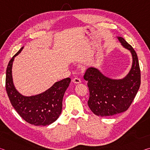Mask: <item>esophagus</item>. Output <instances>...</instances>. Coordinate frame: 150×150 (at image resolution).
Wrapping results in <instances>:
<instances>
[{
    "label": "esophagus",
    "mask_w": 150,
    "mask_h": 150,
    "mask_svg": "<svg viewBox=\"0 0 150 150\" xmlns=\"http://www.w3.org/2000/svg\"><path fill=\"white\" fill-rule=\"evenodd\" d=\"M72 81L74 83H76V84H79V83H80L81 82V79L79 77H75L74 79H73Z\"/></svg>",
    "instance_id": "34e87169"
}]
</instances>
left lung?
Segmentation results:
<instances>
[{
    "instance_id": "left-lung-1",
    "label": "left lung",
    "mask_w": 150,
    "mask_h": 150,
    "mask_svg": "<svg viewBox=\"0 0 150 150\" xmlns=\"http://www.w3.org/2000/svg\"><path fill=\"white\" fill-rule=\"evenodd\" d=\"M117 38L123 47L130 51L132 57L128 74L122 79H112L97 68L91 67L84 75L89 89L88 107L95 115L102 117L128 110L140 86V69L135 50L123 38L117 36Z\"/></svg>"
}]
</instances>
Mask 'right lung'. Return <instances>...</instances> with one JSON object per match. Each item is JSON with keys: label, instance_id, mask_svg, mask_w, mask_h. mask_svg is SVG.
<instances>
[{"label": "right lung", "instance_id": "1", "mask_svg": "<svg viewBox=\"0 0 150 150\" xmlns=\"http://www.w3.org/2000/svg\"><path fill=\"white\" fill-rule=\"evenodd\" d=\"M24 46L15 54L7 66L6 90L12 105L25 121L34 126L50 125L57 120L62 110L63 95L71 82L65 78L55 82L52 87L35 95L24 96L15 87L12 78V64Z\"/></svg>", "mask_w": 150, "mask_h": 150}]
</instances>
